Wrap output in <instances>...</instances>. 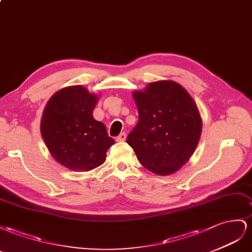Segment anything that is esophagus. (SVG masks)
<instances>
[{"instance_id": "esophagus-1", "label": "esophagus", "mask_w": 252, "mask_h": 252, "mask_svg": "<svg viewBox=\"0 0 252 252\" xmlns=\"http://www.w3.org/2000/svg\"><path fill=\"white\" fill-rule=\"evenodd\" d=\"M126 138V134L124 132V133H120L117 137H116V141H125Z\"/></svg>"}]
</instances>
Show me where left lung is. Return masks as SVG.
<instances>
[{
	"instance_id": "8db88e82",
	"label": "left lung",
	"mask_w": 252,
	"mask_h": 252,
	"mask_svg": "<svg viewBox=\"0 0 252 252\" xmlns=\"http://www.w3.org/2000/svg\"><path fill=\"white\" fill-rule=\"evenodd\" d=\"M138 122L126 137L143 167L158 175L174 173L189 160L202 132L194 100L174 81L150 83L135 92Z\"/></svg>"
}]
</instances>
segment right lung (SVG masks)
I'll return each instance as SVG.
<instances>
[{
	"mask_svg": "<svg viewBox=\"0 0 252 252\" xmlns=\"http://www.w3.org/2000/svg\"><path fill=\"white\" fill-rule=\"evenodd\" d=\"M97 96L81 85L65 88L50 98L41 134L55 159L73 171H90L105 159L115 140L102 122L93 118Z\"/></svg>",
	"mask_w": 252,
	"mask_h": 252,
	"instance_id": "right-lung-1",
	"label": "right lung"
}]
</instances>
